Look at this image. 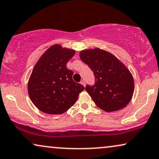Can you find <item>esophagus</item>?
<instances>
[{
	"instance_id": "esophagus-1",
	"label": "esophagus",
	"mask_w": 159,
	"mask_h": 159,
	"mask_svg": "<svg viewBox=\"0 0 159 159\" xmlns=\"http://www.w3.org/2000/svg\"><path fill=\"white\" fill-rule=\"evenodd\" d=\"M80 83H81V84H82V85H83V86H84H84H85V81H84V80H82V81H81V82H80Z\"/></svg>"
}]
</instances>
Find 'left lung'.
<instances>
[{"label": "left lung", "instance_id": "obj_1", "mask_svg": "<svg viewBox=\"0 0 159 159\" xmlns=\"http://www.w3.org/2000/svg\"><path fill=\"white\" fill-rule=\"evenodd\" d=\"M80 57L93 71L94 85L86 91L97 106L106 112L124 108L134 90V78L129 70L112 53L99 48L84 49Z\"/></svg>", "mask_w": 159, "mask_h": 159}]
</instances>
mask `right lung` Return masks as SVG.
I'll return each mask as SVG.
<instances>
[{"mask_svg": "<svg viewBox=\"0 0 159 159\" xmlns=\"http://www.w3.org/2000/svg\"><path fill=\"white\" fill-rule=\"evenodd\" d=\"M75 50L54 44L41 56L28 80V91L35 106L49 115L64 113L78 99L84 86L72 80L66 63Z\"/></svg>", "mask_w": 159, "mask_h": 159, "instance_id": "obj_1", "label": "right lung"}]
</instances>
